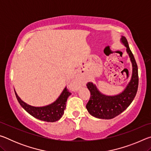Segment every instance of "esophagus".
Masks as SVG:
<instances>
[{
	"instance_id": "esophagus-1",
	"label": "esophagus",
	"mask_w": 151,
	"mask_h": 151,
	"mask_svg": "<svg viewBox=\"0 0 151 151\" xmlns=\"http://www.w3.org/2000/svg\"><path fill=\"white\" fill-rule=\"evenodd\" d=\"M77 86H78V85H76V84H75V85H73V87L75 88H77Z\"/></svg>"
}]
</instances>
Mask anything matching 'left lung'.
Here are the masks:
<instances>
[{
  "label": "left lung",
  "mask_w": 151,
  "mask_h": 151,
  "mask_svg": "<svg viewBox=\"0 0 151 151\" xmlns=\"http://www.w3.org/2000/svg\"><path fill=\"white\" fill-rule=\"evenodd\" d=\"M121 40L127 47V53L132 64L131 80L122 93L112 96L102 94L92 83L86 84V86L91 93L90 99L86 106V109L91 115L96 118L111 119L118 116L131 104L137 93L139 75L136 60L130 49L126 38L122 37Z\"/></svg>",
  "instance_id": "8db88e82"
}]
</instances>
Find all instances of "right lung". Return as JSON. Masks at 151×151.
Masks as SVG:
<instances>
[{
	"label": "right lung",
	"instance_id": "add662e5",
	"mask_svg": "<svg viewBox=\"0 0 151 151\" xmlns=\"http://www.w3.org/2000/svg\"><path fill=\"white\" fill-rule=\"evenodd\" d=\"M14 93L18 101L25 111L35 118L47 122L57 121L62 117L66 108V101L71 94L66 87L55 103L46 106L35 107L24 103L17 95L15 91Z\"/></svg>",
	"mask_w": 151,
	"mask_h": 151
}]
</instances>
